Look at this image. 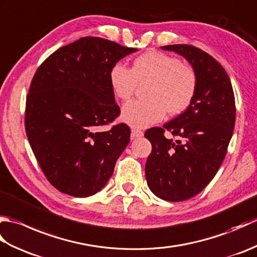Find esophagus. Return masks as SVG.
Here are the masks:
<instances>
[{
	"mask_svg": "<svg viewBox=\"0 0 257 257\" xmlns=\"http://www.w3.org/2000/svg\"><path fill=\"white\" fill-rule=\"evenodd\" d=\"M144 136V132H141L139 129L133 128L132 129V139H136V138H140Z\"/></svg>",
	"mask_w": 257,
	"mask_h": 257,
	"instance_id": "obj_1",
	"label": "esophagus"
}]
</instances>
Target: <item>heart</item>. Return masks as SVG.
<instances>
[{
    "instance_id": "heart-1",
    "label": "heart",
    "mask_w": 257,
    "mask_h": 257,
    "mask_svg": "<svg viewBox=\"0 0 257 257\" xmlns=\"http://www.w3.org/2000/svg\"><path fill=\"white\" fill-rule=\"evenodd\" d=\"M109 80L116 96L129 100L139 84H148L145 100L125 103L121 118L133 128H147L165 118L182 113L192 102L198 88V74L189 64L166 53L150 51L135 59L132 69L114 64Z\"/></svg>"
}]
</instances>
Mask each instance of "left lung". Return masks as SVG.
<instances>
[{"instance_id": "obj_1", "label": "left lung", "mask_w": 257, "mask_h": 257, "mask_svg": "<svg viewBox=\"0 0 257 257\" xmlns=\"http://www.w3.org/2000/svg\"><path fill=\"white\" fill-rule=\"evenodd\" d=\"M162 50L183 56L198 74V88L187 110L145 134L152 146L147 183L158 198L179 202L200 193L220 169L235 124V98L225 69L207 53L187 44ZM166 130L177 140H167Z\"/></svg>"}]
</instances>
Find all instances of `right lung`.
<instances>
[{"mask_svg":"<svg viewBox=\"0 0 257 257\" xmlns=\"http://www.w3.org/2000/svg\"><path fill=\"white\" fill-rule=\"evenodd\" d=\"M137 50L100 37H81L58 48L37 68L26 96L25 130L54 188L86 198L105 187L130 141L109 80L112 66Z\"/></svg>","mask_w":257,"mask_h":257,"instance_id":"1","label":"right lung"}]
</instances>
